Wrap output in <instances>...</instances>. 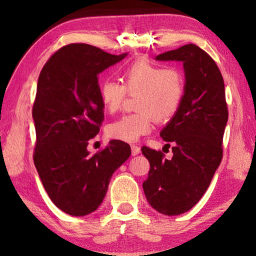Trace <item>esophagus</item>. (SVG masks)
Returning <instances> with one entry per match:
<instances>
[{"mask_svg":"<svg viewBox=\"0 0 256 256\" xmlns=\"http://www.w3.org/2000/svg\"><path fill=\"white\" fill-rule=\"evenodd\" d=\"M131 148H132V156H136V154H140V151H141L140 146H138L136 144H132Z\"/></svg>","mask_w":256,"mask_h":256,"instance_id":"1","label":"esophagus"}]
</instances>
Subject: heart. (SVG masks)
Instances as JSON below:
<instances>
[{
    "label": "heart",
    "mask_w": 256,
    "mask_h": 256,
    "mask_svg": "<svg viewBox=\"0 0 256 256\" xmlns=\"http://www.w3.org/2000/svg\"><path fill=\"white\" fill-rule=\"evenodd\" d=\"M122 81L104 80L99 97L108 112L122 106L128 92L138 94L136 112L124 115L107 126L114 140L136 142L152 130L154 120L166 122L178 110L185 92L184 74L178 68L160 66L148 58L134 60L125 68Z\"/></svg>",
    "instance_id": "1"
}]
</instances>
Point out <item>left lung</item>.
<instances>
[{
	"mask_svg": "<svg viewBox=\"0 0 256 256\" xmlns=\"http://www.w3.org/2000/svg\"><path fill=\"white\" fill-rule=\"evenodd\" d=\"M158 60H180L185 92L174 118L160 132L172 158L142 146L150 170L142 186L149 204L166 216H177L200 201L222 159L228 120L224 79L211 56L194 44L158 55Z\"/></svg>",
	"mask_w": 256,
	"mask_h": 256,
	"instance_id": "1",
	"label": "left lung"
}]
</instances>
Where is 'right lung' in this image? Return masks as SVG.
<instances>
[{"label":"right lung","instance_id":"1","mask_svg":"<svg viewBox=\"0 0 256 256\" xmlns=\"http://www.w3.org/2000/svg\"><path fill=\"white\" fill-rule=\"evenodd\" d=\"M126 55L70 44L50 56L38 78L34 162L50 200L68 214L97 210L112 175L131 156L130 146L120 140L94 156L86 150L104 120L98 74Z\"/></svg>","mask_w":256,"mask_h":256}]
</instances>
